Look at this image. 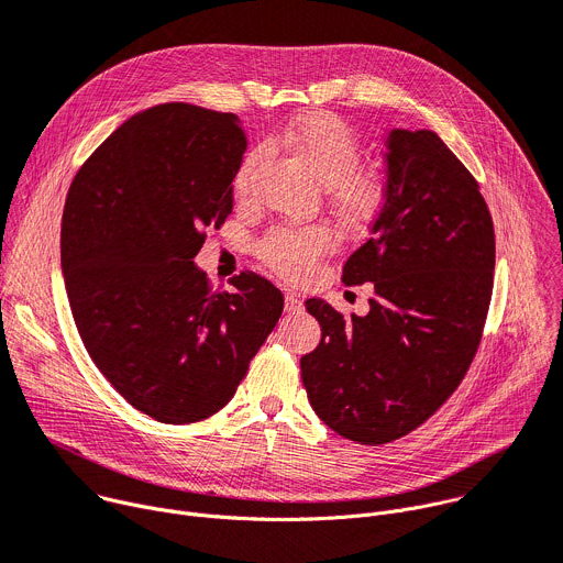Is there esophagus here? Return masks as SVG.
Returning <instances> with one entry per match:
<instances>
[{"label": "esophagus", "mask_w": 563, "mask_h": 563, "mask_svg": "<svg viewBox=\"0 0 563 563\" xmlns=\"http://www.w3.org/2000/svg\"><path fill=\"white\" fill-rule=\"evenodd\" d=\"M302 300L296 294H285V312L287 314H300Z\"/></svg>", "instance_id": "1"}]
</instances>
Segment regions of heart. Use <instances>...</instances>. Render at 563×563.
I'll return each instance as SVG.
<instances>
[{"label": "heart", "instance_id": "heart-1", "mask_svg": "<svg viewBox=\"0 0 563 563\" xmlns=\"http://www.w3.org/2000/svg\"><path fill=\"white\" fill-rule=\"evenodd\" d=\"M283 143L321 186L330 188L336 213L350 224L373 222L388 199V177L362 166V141L339 117L314 112L287 125ZM255 152L235 177V192L244 195ZM334 238L325 227L274 229L258 242L261 261L285 280H302L330 253Z\"/></svg>", "mask_w": 563, "mask_h": 563}]
</instances>
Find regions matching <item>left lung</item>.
I'll list each match as a JSON object with an SVG mask.
<instances>
[{"instance_id":"8db88e82","label":"left lung","mask_w":563,"mask_h":563,"mask_svg":"<svg viewBox=\"0 0 563 563\" xmlns=\"http://www.w3.org/2000/svg\"><path fill=\"white\" fill-rule=\"evenodd\" d=\"M388 199L371 238L343 265L373 283L371 312L305 308L321 343L300 356L314 413L339 435L386 444L427 422L463 382L494 285V224L478 181L431 130H390Z\"/></svg>"}]
</instances>
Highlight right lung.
Instances as JSON below:
<instances>
[{
  "label": "right lung",
  "instance_id": "obj_1",
  "mask_svg": "<svg viewBox=\"0 0 563 563\" xmlns=\"http://www.w3.org/2000/svg\"><path fill=\"white\" fill-rule=\"evenodd\" d=\"M246 150L235 114L166 103L134 114L76 173L60 258L78 334L96 368L164 424L229 404L283 314L251 272L213 291L192 258L233 211Z\"/></svg>",
  "mask_w": 563,
  "mask_h": 563
}]
</instances>
